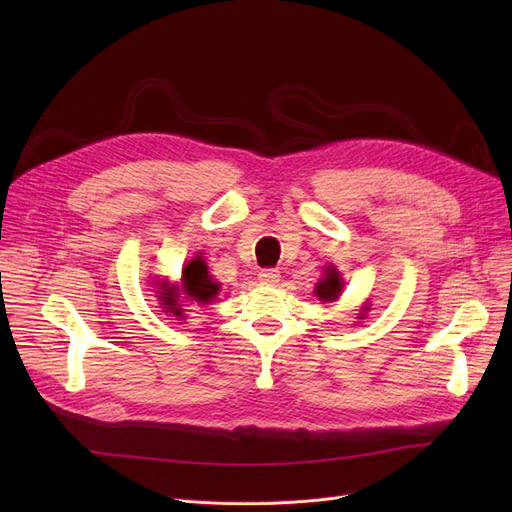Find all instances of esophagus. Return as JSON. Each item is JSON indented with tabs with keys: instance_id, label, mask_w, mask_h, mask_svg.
<instances>
[{
	"instance_id": "1",
	"label": "esophagus",
	"mask_w": 512,
	"mask_h": 512,
	"mask_svg": "<svg viewBox=\"0 0 512 512\" xmlns=\"http://www.w3.org/2000/svg\"><path fill=\"white\" fill-rule=\"evenodd\" d=\"M259 282L267 286H276L280 282V272L278 270H261L259 272Z\"/></svg>"
}]
</instances>
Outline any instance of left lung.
I'll list each match as a JSON object with an SVG mask.
<instances>
[{"label":"left lung","instance_id":"obj_1","mask_svg":"<svg viewBox=\"0 0 512 512\" xmlns=\"http://www.w3.org/2000/svg\"><path fill=\"white\" fill-rule=\"evenodd\" d=\"M340 290H342V280H340L338 270H336V267H328L326 276L321 278L317 282V286H315V294L324 303H332V301H336L340 297Z\"/></svg>","mask_w":512,"mask_h":512}]
</instances>
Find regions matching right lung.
<instances>
[{"mask_svg":"<svg viewBox=\"0 0 512 512\" xmlns=\"http://www.w3.org/2000/svg\"><path fill=\"white\" fill-rule=\"evenodd\" d=\"M220 292V284L213 282V278L207 272V263L201 257H193L186 263L182 270L180 284H170V282H161L157 290V301L164 307V313L174 315L176 319H184V309L180 305V294H184V299H191L199 305H209Z\"/></svg>","mask_w":512,"mask_h":512,"instance_id":"add662e5","label":"right lung"}]
</instances>
